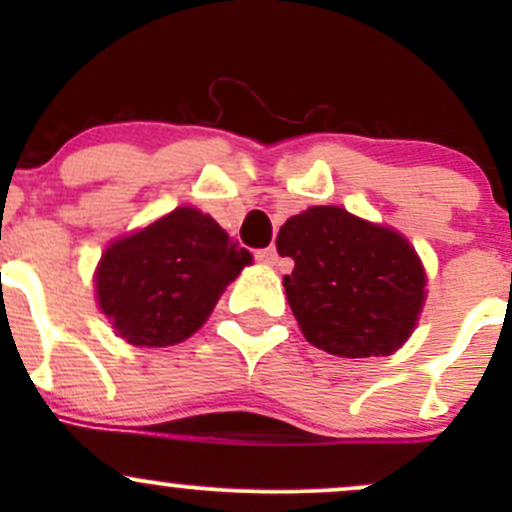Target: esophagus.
<instances>
[{"label":"esophagus","mask_w":512,"mask_h":512,"mask_svg":"<svg viewBox=\"0 0 512 512\" xmlns=\"http://www.w3.org/2000/svg\"><path fill=\"white\" fill-rule=\"evenodd\" d=\"M257 260L265 262V265H277V260H280V255H277L275 247H265V250H257Z\"/></svg>","instance_id":"esophagus-1"}]
</instances>
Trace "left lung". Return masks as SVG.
I'll return each mask as SVG.
<instances>
[{
    "label": "left lung",
    "mask_w": 512,
    "mask_h": 512,
    "mask_svg": "<svg viewBox=\"0 0 512 512\" xmlns=\"http://www.w3.org/2000/svg\"><path fill=\"white\" fill-rule=\"evenodd\" d=\"M277 252L294 260L285 292L317 349L364 359L391 354L414 332L426 275L399 232L317 205L280 227Z\"/></svg>",
    "instance_id": "obj_1"
}]
</instances>
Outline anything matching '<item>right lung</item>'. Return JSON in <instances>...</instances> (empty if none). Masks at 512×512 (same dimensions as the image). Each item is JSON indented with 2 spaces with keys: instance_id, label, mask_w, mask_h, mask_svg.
Segmentation results:
<instances>
[{
  "instance_id": "obj_1",
  "label": "right lung",
  "mask_w": 512,
  "mask_h": 512,
  "mask_svg": "<svg viewBox=\"0 0 512 512\" xmlns=\"http://www.w3.org/2000/svg\"><path fill=\"white\" fill-rule=\"evenodd\" d=\"M250 262V252L210 215L178 208L103 252L98 304L128 344L168 347L203 327Z\"/></svg>"
}]
</instances>
